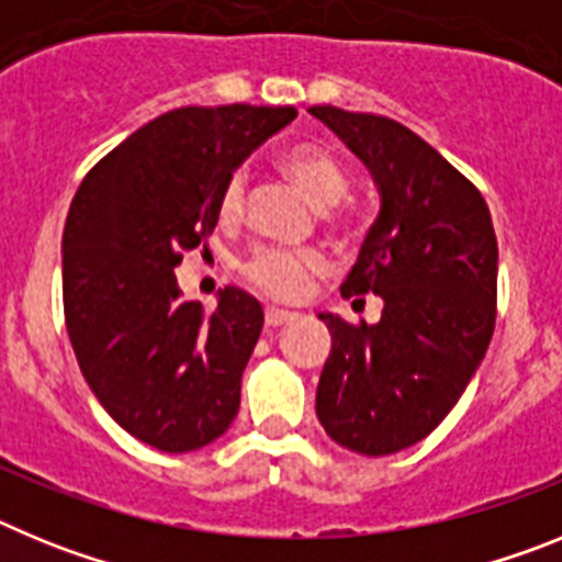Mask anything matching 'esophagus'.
I'll return each instance as SVG.
<instances>
[{
  "instance_id": "obj_1",
  "label": "esophagus",
  "mask_w": 562,
  "mask_h": 562,
  "mask_svg": "<svg viewBox=\"0 0 562 562\" xmlns=\"http://www.w3.org/2000/svg\"><path fill=\"white\" fill-rule=\"evenodd\" d=\"M292 312H284V310H276V306H267V312H265V324L270 326V329H276V326H284V324H290L292 321Z\"/></svg>"
}]
</instances>
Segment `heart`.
<instances>
[{"instance_id":"b5f03b06","label":"heart","mask_w":562,"mask_h":562,"mask_svg":"<svg viewBox=\"0 0 562 562\" xmlns=\"http://www.w3.org/2000/svg\"><path fill=\"white\" fill-rule=\"evenodd\" d=\"M281 166L321 207L337 205L349 193V171L329 148L301 143L286 148ZM245 173H227L220 191V216L225 222H236L245 213ZM326 270H329V258L315 247L292 250V247L258 245L241 261V276L247 284L272 301H301L310 292L312 281Z\"/></svg>"}]
</instances>
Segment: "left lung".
<instances>
[{
	"mask_svg": "<svg viewBox=\"0 0 562 562\" xmlns=\"http://www.w3.org/2000/svg\"><path fill=\"white\" fill-rule=\"evenodd\" d=\"M369 166L382 207L342 297L380 295L382 317L321 315L331 351L315 411L326 434L389 456L434 434L486 355L498 301V241L479 188L402 123L310 106Z\"/></svg>",
	"mask_w": 562,
	"mask_h": 562,
	"instance_id": "obj_1",
	"label": "left lung"
}]
</instances>
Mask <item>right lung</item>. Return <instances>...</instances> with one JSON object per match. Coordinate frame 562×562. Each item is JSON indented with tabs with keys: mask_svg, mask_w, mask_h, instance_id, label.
Masks as SVG:
<instances>
[{
	"mask_svg": "<svg viewBox=\"0 0 562 562\" xmlns=\"http://www.w3.org/2000/svg\"><path fill=\"white\" fill-rule=\"evenodd\" d=\"M292 106H182L83 177L64 225V321L83 380L134 439L188 453L238 414L265 312L236 286L180 301L173 267L220 222L227 173L295 121Z\"/></svg>",
	"mask_w": 562,
	"mask_h": 562,
	"instance_id": "right-lung-1",
	"label": "right lung"
}]
</instances>
